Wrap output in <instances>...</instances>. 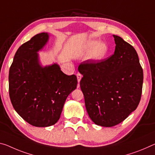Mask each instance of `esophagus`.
I'll return each mask as SVG.
<instances>
[{
	"label": "esophagus",
	"instance_id": "esophagus-1",
	"mask_svg": "<svg viewBox=\"0 0 155 155\" xmlns=\"http://www.w3.org/2000/svg\"><path fill=\"white\" fill-rule=\"evenodd\" d=\"M77 80H78V82L79 83V82H80V81H81V78H82V75L80 73H77Z\"/></svg>",
	"mask_w": 155,
	"mask_h": 155
}]
</instances>
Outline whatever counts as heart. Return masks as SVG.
I'll return each instance as SVG.
<instances>
[{"label":"heart","instance_id":"1","mask_svg":"<svg viewBox=\"0 0 155 155\" xmlns=\"http://www.w3.org/2000/svg\"><path fill=\"white\" fill-rule=\"evenodd\" d=\"M91 52L88 56V59L91 61H99L104 58L107 51V47L104 43L100 42L96 44L94 41H90L85 44L83 54Z\"/></svg>","mask_w":155,"mask_h":155}]
</instances>
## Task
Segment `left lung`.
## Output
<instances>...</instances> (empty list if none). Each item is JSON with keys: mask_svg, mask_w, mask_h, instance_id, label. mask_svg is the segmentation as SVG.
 Instances as JSON below:
<instances>
[{"mask_svg": "<svg viewBox=\"0 0 155 155\" xmlns=\"http://www.w3.org/2000/svg\"><path fill=\"white\" fill-rule=\"evenodd\" d=\"M114 54L105 61H83L78 70L88 115L98 126L124 121L141 100L143 73L136 50L116 35Z\"/></svg>", "mask_w": 155, "mask_h": 155, "instance_id": "obj_1", "label": "left lung"}]
</instances>
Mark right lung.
Returning <instances> with one entry per match:
<instances>
[{
  "instance_id": "obj_1",
  "label": "right lung",
  "mask_w": 155,
  "mask_h": 155,
  "mask_svg": "<svg viewBox=\"0 0 155 155\" xmlns=\"http://www.w3.org/2000/svg\"><path fill=\"white\" fill-rule=\"evenodd\" d=\"M48 39L49 34L43 32L23 43L16 51L9 72L12 104L25 121L36 127L55 124L66 99L77 85V77L66 75L56 63L40 65L37 52Z\"/></svg>"
}]
</instances>
